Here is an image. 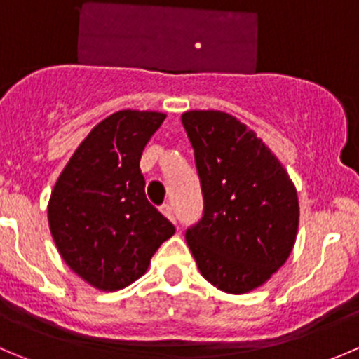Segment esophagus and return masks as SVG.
Returning a JSON list of instances; mask_svg holds the SVG:
<instances>
[{
	"label": "esophagus",
	"instance_id": "1",
	"mask_svg": "<svg viewBox=\"0 0 359 359\" xmlns=\"http://www.w3.org/2000/svg\"><path fill=\"white\" fill-rule=\"evenodd\" d=\"M161 212H163V215H166V217L170 219V221L177 222V221H175V212H173L172 205L165 203V205H163V207H161Z\"/></svg>",
	"mask_w": 359,
	"mask_h": 359
}]
</instances>
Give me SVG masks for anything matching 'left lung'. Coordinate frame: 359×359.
<instances>
[{
    "mask_svg": "<svg viewBox=\"0 0 359 359\" xmlns=\"http://www.w3.org/2000/svg\"><path fill=\"white\" fill-rule=\"evenodd\" d=\"M203 194L186 242L201 276L242 294L277 272L293 249L298 196L270 149L235 117L215 110L182 116Z\"/></svg>",
    "mask_w": 359,
    "mask_h": 359,
    "instance_id": "left-lung-1",
    "label": "left lung"
}]
</instances>
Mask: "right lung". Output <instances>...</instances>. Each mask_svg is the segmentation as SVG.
Here are the masks:
<instances>
[{"label":"right lung","instance_id":"add662e5","mask_svg":"<svg viewBox=\"0 0 359 359\" xmlns=\"http://www.w3.org/2000/svg\"><path fill=\"white\" fill-rule=\"evenodd\" d=\"M165 114L121 110L79 145L55 182L48 226L62 259L103 291L130 286L175 226L145 196L140 158Z\"/></svg>","mask_w":359,"mask_h":359}]
</instances>
